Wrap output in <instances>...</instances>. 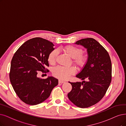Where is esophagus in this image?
<instances>
[{"instance_id": "1", "label": "esophagus", "mask_w": 126, "mask_h": 126, "mask_svg": "<svg viewBox=\"0 0 126 126\" xmlns=\"http://www.w3.org/2000/svg\"><path fill=\"white\" fill-rule=\"evenodd\" d=\"M65 82V81L62 80H59V83H64Z\"/></svg>"}]
</instances>
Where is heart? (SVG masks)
<instances>
[{
    "instance_id": "heart-1",
    "label": "heart",
    "mask_w": 126,
    "mask_h": 126,
    "mask_svg": "<svg viewBox=\"0 0 126 126\" xmlns=\"http://www.w3.org/2000/svg\"><path fill=\"white\" fill-rule=\"evenodd\" d=\"M63 52L69 57L73 59V62L78 68L84 66L87 62V55L82 52V49L76 46L69 45L66 46L62 49ZM58 54L57 50H54L49 53L48 61V62L53 65L55 63ZM75 73V69L73 67H64L58 66L53 68L52 74L54 76L60 79L66 80L72 75Z\"/></svg>"
}]
</instances>
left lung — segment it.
<instances>
[{
	"label": "left lung",
	"mask_w": 126,
	"mask_h": 126,
	"mask_svg": "<svg viewBox=\"0 0 126 126\" xmlns=\"http://www.w3.org/2000/svg\"><path fill=\"white\" fill-rule=\"evenodd\" d=\"M87 49V62L76 77L82 82H69L72 89L68 97L80 108H89L99 102L108 89L111 79V63L107 51L94 38H83L75 43Z\"/></svg>",
	"instance_id": "1"
}]
</instances>
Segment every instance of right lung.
I'll return each mask as SVG.
<instances>
[{"instance_id":"add662e5","label":"right lung","mask_w":126,"mask_h":126,"mask_svg":"<svg viewBox=\"0 0 126 126\" xmlns=\"http://www.w3.org/2000/svg\"><path fill=\"white\" fill-rule=\"evenodd\" d=\"M51 42L36 37L28 40L17 49L11 62L10 80L19 98L27 104L35 105L47 99L58 79L52 76L46 79L37 77L40 71L49 66L48 57L54 50Z\"/></svg>"}]
</instances>
